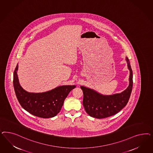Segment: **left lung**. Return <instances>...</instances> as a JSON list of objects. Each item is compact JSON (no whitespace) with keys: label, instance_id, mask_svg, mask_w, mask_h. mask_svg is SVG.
<instances>
[{"label":"left lung","instance_id":"left-lung-1","mask_svg":"<svg viewBox=\"0 0 153 153\" xmlns=\"http://www.w3.org/2000/svg\"><path fill=\"white\" fill-rule=\"evenodd\" d=\"M130 74L129 86L120 94L103 95L93 89L81 86L83 94V105L89 116L98 119L113 116L122 110L129 100L133 86V74L130 60L126 57Z\"/></svg>","mask_w":153,"mask_h":153}]
</instances>
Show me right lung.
Returning a JSON list of instances; mask_svg holds the SVG:
<instances>
[{
  "instance_id": "add662e5",
  "label": "right lung",
  "mask_w": 153,
  "mask_h": 153,
  "mask_svg": "<svg viewBox=\"0 0 153 153\" xmlns=\"http://www.w3.org/2000/svg\"><path fill=\"white\" fill-rule=\"evenodd\" d=\"M17 65L13 73V86L17 98L21 107L33 116L43 118L54 117L59 111L65 99L75 85H65L44 93H28L19 83Z\"/></svg>"
}]
</instances>
